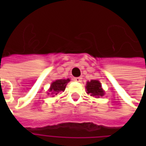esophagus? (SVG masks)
<instances>
[{
    "instance_id": "34e87169",
    "label": "esophagus",
    "mask_w": 146,
    "mask_h": 146,
    "mask_svg": "<svg viewBox=\"0 0 146 146\" xmlns=\"http://www.w3.org/2000/svg\"><path fill=\"white\" fill-rule=\"evenodd\" d=\"M73 80H74L75 82H81V81H82V78H80V77H77V78H73Z\"/></svg>"
}]
</instances>
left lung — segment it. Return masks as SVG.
I'll return each mask as SVG.
<instances>
[{
	"mask_svg": "<svg viewBox=\"0 0 146 146\" xmlns=\"http://www.w3.org/2000/svg\"><path fill=\"white\" fill-rule=\"evenodd\" d=\"M86 90L88 94H91L93 96H103L104 91L102 88V84L98 80H91L86 84Z\"/></svg>",
	"mask_w": 146,
	"mask_h": 146,
	"instance_id": "1",
	"label": "left lung"
}]
</instances>
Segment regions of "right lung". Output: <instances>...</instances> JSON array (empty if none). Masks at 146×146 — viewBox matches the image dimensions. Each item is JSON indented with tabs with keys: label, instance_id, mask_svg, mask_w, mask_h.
<instances>
[{
	"label": "right lung",
	"instance_id": "obj_1",
	"mask_svg": "<svg viewBox=\"0 0 146 146\" xmlns=\"http://www.w3.org/2000/svg\"><path fill=\"white\" fill-rule=\"evenodd\" d=\"M70 80L68 79H58L54 81L50 88V92H51V94H56L57 95L60 91H64L67 84L69 82Z\"/></svg>",
	"mask_w": 146,
	"mask_h": 146
}]
</instances>
